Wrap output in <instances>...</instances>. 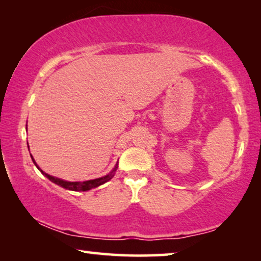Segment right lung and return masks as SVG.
<instances>
[{"label": "right lung", "mask_w": 261, "mask_h": 261, "mask_svg": "<svg viewBox=\"0 0 261 261\" xmlns=\"http://www.w3.org/2000/svg\"><path fill=\"white\" fill-rule=\"evenodd\" d=\"M26 126H28V125H26ZM26 129H28V127H26ZM28 147H29V143H28ZM31 158H32V161L35 165V167H37L38 169L41 171L42 175H45L46 177L50 180V182L60 185V187L67 189V190H70V191H88V190L98 188V187H100V185L107 183L108 180H110L114 177V175H115V173H116V169L118 167V162H116V165H115V167L113 168V170L106 176H102V177H99V178H95V179H90V180H84V182H70V180H64L62 178L55 177V176L46 174L45 171L41 170L40 168H39V166L37 165V162L34 161L33 156L31 155Z\"/></svg>", "instance_id": "add662e5"}]
</instances>
